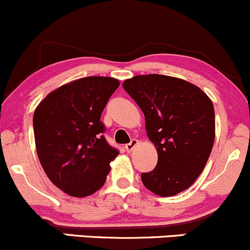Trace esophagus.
<instances>
[{
  "label": "esophagus",
  "mask_w": 250,
  "mask_h": 250,
  "mask_svg": "<svg viewBox=\"0 0 250 250\" xmlns=\"http://www.w3.org/2000/svg\"><path fill=\"white\" fill-rule=\"evenodd\" d=\"M138 146V141H137V139H131V142L130 143H127L125 146V149H126V151H132L133 149H135V147Z\"/></svg>",
  "instance_id": "obj_1"
}]
</instances>
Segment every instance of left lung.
<instances>
[{"label": "left lung", "instance_id": "left-lung-1", "mask_svg": "<svg viewBox=\"0 0 250 250\" xmlns=\"http://www.w3.org/2000/svg\"><path fill=\"white\" fill-rule=\"evenodd\" d=\"M123 87L141 107L146 130L156 146L154 170L142 182L160 197H171L192 186L210 157L214 142L212 101L197 85L166 75H138Z\"/></svg>", "mask_w": 250, "mask_h": 250}]
</instances>
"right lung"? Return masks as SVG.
<instances>
[{"mask_svg":"<svg viewBox=\"0 0 250 250\" xmlns=\"http://www.w3.org/2000/svg\"><path fill=\"white\" fill-rule=\"evenodd\" d=\"M119 84L113 77H83L51 92L34 111L42 167L51 182L71 197H88L100 189L109 163L119 154L106 142L100 120Z\"/></svg>","mask_w":250,"mask_h":250,"instance_id":"right-lung-1","label":"right lung"}]
</instances>
